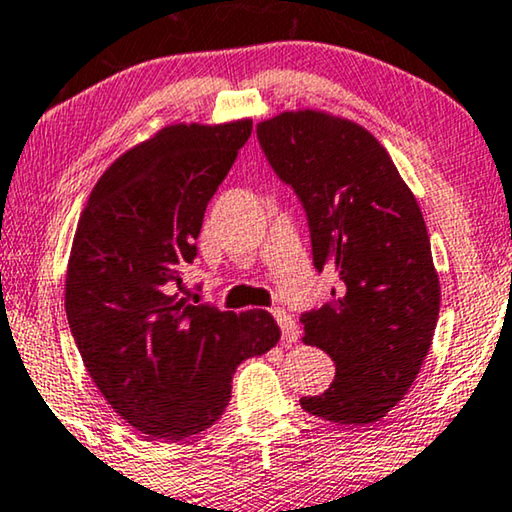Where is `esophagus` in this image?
<instances>
[{"label": "esophagus", "mask_w": 512, "mask_h": 512, "mask_svg": "<svg viewBox=\"0 0 512 512\" xmlns=\"http://www.w3.org/2000/svg\"><path fill=\"white\" fill-rule=\"evenodd\" d=\"M273 318H276V322L280 325V331H283V341L285 343H294L299 338V325L297 322L292 320V315H287L283 308H276V311H273Z\"/></svg>", "instance_id": "obj_1"}]
</instances>
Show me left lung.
<instances>
[{
	"instance_id": "1",
	"label": "left lung",
	"mask_w": 512,
	"mask_h": 512,
	"mask_svg": "<svg viewBox=\"0 0 512 512\" xmlns=\"http://www.w3.org/2000/svg\"><path fill=\"white\" fill-rule=\"evenodd\" d=\"M271 167L304 201L315 269L338 287L304 315V343L334 359L327 392L301 408L364 427L406 397L431 348L441 283L415 194L369 129L341 115L297 109L257 125Z\"/></svg>"
}]
</instances>
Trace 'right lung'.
<instances>
[{"mask_svg": "<svg viewBox=\"0 0 512 512\" xmlns=\"http://www.w3.org/2000/svg\"><path fill=\"white\" fill-rule=\"evenodd\" d=\"M250 132V118L164 125L104 171L78 218L64 283L71 334L109 406L150 441L218 422L236 366L280 341L269 311L180 294L208 201Z\"/></svg>", "mask_w": 512, "mask_h": 512, "instance_id": "1", "label": "right lung"}]
</instances>
